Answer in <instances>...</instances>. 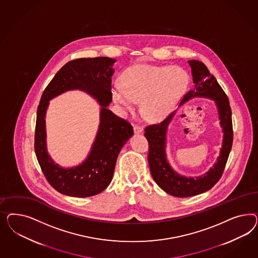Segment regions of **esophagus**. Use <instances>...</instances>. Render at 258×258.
<instances>
[{"mask_svg": "<svg viewBox=\"0 0 258 258\" xmlns=\"http://www.w3.org/2000/svg\"><path fill=\"white\" fill-rule=\"evenodd\" d=\"M133 130H134V133H141L143 132V126L142 125H133Z\"/></svg>", "mask_w": 258, "mask_h": 258, "instance_id": "1", "label": "esophagus"}]
</instances>
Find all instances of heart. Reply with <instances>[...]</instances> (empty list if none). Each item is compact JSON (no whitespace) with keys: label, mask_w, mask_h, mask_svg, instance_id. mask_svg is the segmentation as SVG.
<instances>
[{"label":"heart","mask_w":258,"mask_h":258,"mask_svg":"<svg viewBox=\"0 0 258 258\" xmlns=\"http://www.w3.org/2000/svg\"><path fill=\"white\" fill-rule=\"evenodd\" d=\"M122 84L112 87V97L128 111L143 100L142 111L150 121L170 114L188 86V76L180 67L133 65L122 76Z\"/></svg>","instance_id":"heart-1"}]
</instances>
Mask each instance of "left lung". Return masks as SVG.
Segmentation results:
<instances>
[{
	"label": "left lung",
	"instance_id": "1",
	"mask_svg": "<svg viewBox=\"0 0 258 258\" xmlns=\"http://www.w3.org/2000/svg\"><path fill=\"white\" fill-rule=\"evenodd\" d=\"M191 66L195 89L183 96L180 105L192 97H207L216 101L219 110L220 125L223 130L222 148L217 163L200 177H183L172 169L165 154V135L175 111L160 124L148 125L145 136L149 142V164L150 173L157 184L169 195L186 198L199 195L211 189L221 178L230 151L233 146L232 110L226 94L207 67L199 60H188Z\"/></svg>",
	"mask_w": 258,
	"mask_h": 258
}]
</instances>
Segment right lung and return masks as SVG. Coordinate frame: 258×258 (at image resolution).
Listing matches in <instances>:
<instances>
[{
  "label": "right lung",
  "instance_id": "obj_1",
  "mask_svg": "<svg viewBox=\"0 0 258 258\" xmlns=\"http://www.w3.org/2000/svg\"><path fill=\"white\" fill-rule=\"evenodd\" d=\"M116 60L106 56L78 58L66 63L55 74L41 95L37 110L35 152L51 186L63 195L87 198L108 187L118 154L133 135V125L107 109L112 100L111 68ZM70 89H82L99 99L102 106L99 133L91 152L81 165L63 169L47 155L45 113L48 100Z\"/></svg>",
  "mask_w": 258,
  "mask_h": 258
}]
</instances>
